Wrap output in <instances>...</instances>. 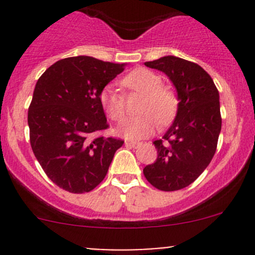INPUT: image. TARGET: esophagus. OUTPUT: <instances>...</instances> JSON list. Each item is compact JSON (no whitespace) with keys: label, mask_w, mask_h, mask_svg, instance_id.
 <instances>
[{"label":"esophagus","mask_w":255,"mask_h":255,"mask_svg":"<svg viewBox=\"0 0 255 255\" xmlns=\"http://www.w3.org/2000/svg\"><path fill=\"white\" fill-rule=\"evenodd\" d=\"M126 144V145H127V146H130V148H135V146H138V145H139V142H135V140H130V142H126L125 143Z\"/></svg>","instance_id":"obj_1"}]
</instances>
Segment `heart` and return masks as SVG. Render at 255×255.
Here are the masks:
<instances>
[{"label": "heart", "mask_w": 255, "mask_h": 255, "mask_svg": "<svg viewBox=\"0 0 255 255\" xmlns=\"http://www.w3.org/2000/svg\"><path fill=\"white\" fill-rule=\"evenodd\" d=\"M122 85L128 90L144 95L139 112L143 115L123 120L116 128V133L126 139H140L148 137L161 125L168 123L175 116L177 99L168 87L161 86L160 76L148 69H134L125 79ZM100 102L107 117L121 121L125 116V97L112 85L104 87Z\"/></svg>", "instance_id": "obj_1"}]
</instances>
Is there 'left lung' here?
Segmentation results:
<instances>
[{
	"mask_svg": "<svg viewBox=\"0 0 255 255\" xmlns=\"http://www.w3.org/2000/svg\"><path fill=\"white\" fill-rule=\"evenodd\" d=\"M175 86L177 112L163 139L154 140L158 158L143 169L161 191H176L195 181L215 155L221 132L220 94L212 78L197 64L174 55L146 61Z\"/></svg>",
	"mask_w": 255,
	"mask_h": 255,
	"instance_id": "obj_1",
	"label": "left lung"
}]
</instances>
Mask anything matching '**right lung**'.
<instances>
[{"label":"right lung","instance_id":"obj_1","mask_svg":"<svg viewBox=\"0 0 255 255\" xmlns=\"http://www.w3.org/2000/svg\"><path fill=\"white\" fill-rule=\"evenodd\" d=\"M92 56L56 61L35 84L28 110L32 150L47 176L73 194L94 190L123 140L92 137L109 127L102 89L125 70Z\"/></svg>","mask_w":255,"mask_h":255}]
</instances>
